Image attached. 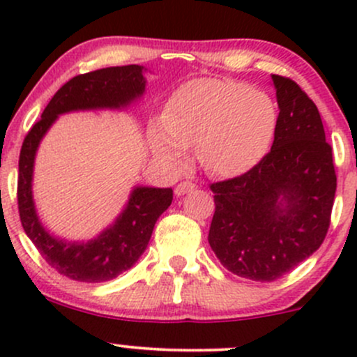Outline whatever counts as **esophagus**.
I'll list each match as a JSON object with an SVG mask.
<instances>
[{
  "label": "esophagus",
  "instance_id": "obj_1",
  "mask_svg": "<svg viewBox=\"0 0 357 357\" xmlns=\"http://www.w3.org/2000/svg\"><path fill=\"white\" fill-rule=\"evenodd\" d=\"M192 190H196L195 183H192V181H183L174 188V195L176 196H183V195H188V192H191Z\"/></svg>",
  "mask_w": 357,
  "mask_h": 357
}]
</instances>
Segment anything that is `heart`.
<instances>
[{
	"label": "heart",
	"instance_id": "1",
	"mask_svg": "<svg viewBox=\"0 0 357 357\" xmlns=\"http://www.w3.org/2000/svg\"><path fill=\"white\" fill-rule=\"evenodd\" d=\"M277 105L243 82L202 77L184 82L167 99L161 121L147 129L155 161L169 171L186 165L188 147L208 173L223 178L253 169L272 144Z\"/></svg>",
	"mask_w": 357,
	"mask_h": 357
}]
</instances>
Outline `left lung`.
<instances>
[{
  "label": "left lung",
  "instance_id": "left-lung-1",
  "mask_svg": "<svg viewBox=\"0 0 357 357\" xmlns=\"http://www.w3.org/2000/svg\"><path fill=\"white\" fill-rule=\"evenodd\" d=\"M278 121L270 153L248 173L211 184L208 241L225 268L257 282L285 275L321 247L335 195L333 149L312 100L272 75Z\"/></svg>",
  "mask_w": 357,
  "mask_h": 357
}]
</instances>
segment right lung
<instances>
[{
	"label": "right lung",
	"mask_w": 357,
	"mask_h": 357,
	"mask_svg": "<svg viewBox=\"0 0 357 357\" xmlns=\"http://www.w3.org/2000/svg\"><path fill=\"white\" fill-rule=\"evenodd\" d=\"M147 68L126 65L73 77L61 87L42 119L24 137L20 153L18 208L28 238L61 275L99 284L129 270L146 252L154 225L173 202L171 188L134 186L117 218L90 240H67L48 230L40 220L33 198L35 159L43 137L63 114L85 110H127L146 92Z\"/></svg>",
	"instance_id": "1"
}]
</instances>
